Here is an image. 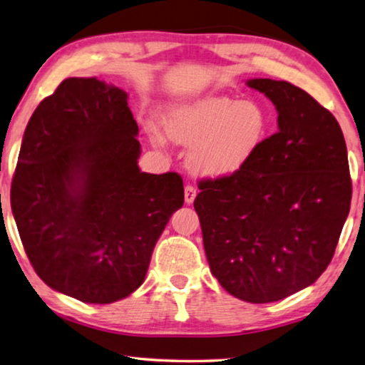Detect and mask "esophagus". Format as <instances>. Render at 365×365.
<instances>
[{
	"label": "esophagus",
	"instance_id": "1",
	"mask_svg": "<svg viewBox=\"0 0 365 365\" xmlns=\"http://www.w3.org/2000/svg\"><path fill=\"white\" fill-rule=\"evenodd\" d=\"M195 197H196V188L193 185H187V187H185V202L193 204Z\"/></svg>",
	"mask_w": 365,
	"mask_h": 365
}]
</instances>
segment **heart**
Instances as JSON below:
<instances>
[{
    "instance_id": "obj_1",
    "label": "heart",
    "mask_w": 365,
    "mask_h": 365,
    "mask_svg": "<svg viewBox=\"0 0 365 365\" xmlns=\"http://www.w3.org/2000/svg\"><path fill=\"white\" fill-rule=\"evenodd\" d=\"M163 125L172 142L191 145L196 174L228 177L250 163L269 132V115L255 101L210 96L170 107Z\"/></svg>"
}]
</instances>
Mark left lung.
<instances>
[{"instance_id":"obj_1","label":"left lung","mask_w":365,"mask_h":365,"mask_svg":"<svg viewBox=\"0 0 365 365\" xmlns=\"http://www.w3.org/2000/svg\"><path fill=\"white\" fill-rule=\"evenodd\" d=\"M277 110V132L236 174L201 180L209 267L240 300L271 303L308 287L332 260L349 214L348 151L335 116L287 81L249 79Z\"/></svg>"}]
</instances>
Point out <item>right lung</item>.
<instances>
[{
	"mask_svg": "<svg viewBox=\"0 0 365 365\" xmlns=\"http://www.w3.org/2000/svg\"><path fill=\"white\" fill-rule=\"evenodd\" d=\"M128 94L68 78L26 124L11 185L25 254L51 289L107 304L142 286L169 218L183 205L175 172L147 174Z\"/></svg>",
	"mask_w": 365,
	"mask_h": 365,
	"instance_id": "1",
	"label": "right lung"
}]
</instances>
